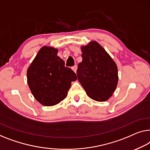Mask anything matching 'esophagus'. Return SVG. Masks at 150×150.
Returning a JSON list of instances; mask_svg holds the SVG:
<instances>
[{
	"instance_id": "1",
	"label": "esophagus",
	"mask_w": 150,
	"mask_h": 150,
	"mask_svg": "<svg viewBox=\"0 0 150 150\" xmlns=\"http://www.w3.org/2000/svg\"><path fill=\"white\" fill-rule=\"evenodd\" d=\"M77 65L73 66V67H72V69H73V71H74L75 73H76V71H77Z\"/></svg>"
}]
</instances>
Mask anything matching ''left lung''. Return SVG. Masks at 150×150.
<instances>
[{
  "instance_id": "left-lung-1",
  "label": "left lung",
  "mask_w": 150,
  "mask_h": 150,
  "mask_svg": "<svg viewBox=\"0 0 150 150\" xmlns=\"http://www.w3.org/2000/svg\"><path fill=\"white\" fill-rule=\"evenodd\" d=\"M82 61L78 64V80L88 96L106 101L115 91L118 69L115 61L97 42L81 47Z\"/></svg>"
}]
</instances>
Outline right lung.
I'll list each match as a JSON object with an SVG mask.
<instances>
[{"instance_id":"add662e5","label":"right lung","mask_w":150,"mask_h":150,"mask_svg":"<svg viewBox=\"0 0 150 150\" xmlns=\"http://www.w3.org/2000/svg\"><path fill=\"white\" fill-rule=\"evenodd\" d=\"M57 52L52 47H42L28 69V86L35 100L44 106H54L63 100L71 82L77 79Z\"/></svg>"}]
</instances>
